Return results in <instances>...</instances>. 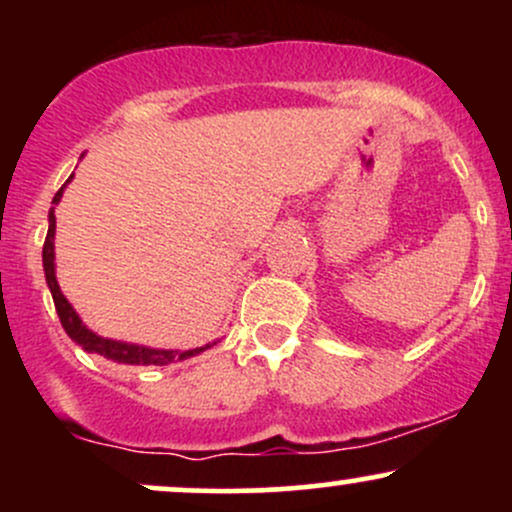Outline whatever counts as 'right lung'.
<instances>
[{
  "instance_id": "obj_1",
  "label": "right lung",
  "mask_w": 512,
  "mask_h": 512,
  "mask_svg": "<svg viewBox=\"0 0 512 512\" xmlns=\"http://www.w3.org/2000/svg\"><path fill=\"white\" fill-rule=\"evenodd\" d=\"M69 182V180H67ZM64 185L57 190L52 204L60 202ZM55 209H50V228H48V238H45L43 245V267H45V279H48V286L52 291V301H55L57 315H60V322L64 327V332L74 339L76 344L81 346L84 351H91V354H101L110 361L117 363H132V366H168L173 361H182V358H190L199 354V351L209 349L211 344L197 346V349H187V351H163V349H149V346H137V344H125V342H113V339H103L98 334H93L91 330H86V325H81L79 315L76 310L69 305L67 298L62 296L60 284L55 279ZM216 344V342H214Z\"/></svg>"
}]
</instances>
